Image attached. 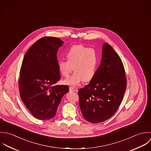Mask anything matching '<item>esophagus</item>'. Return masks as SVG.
Returning <instances> with one entry per match:
<instances>
[{
  "instance_id": "esophagus-1",
  "label": "esophagus",
  "mask_w": 151,
  "mask_h": 151,
  "mask_svg": "<svg viewBox=\"0 0 151 151\" xmlns=\"http://www.w3.org/2000/svg\"><path fill=\"white\" fill-rule=\"evenodd\" d=\"M69 91H76V92H77L78 90L75 89L73 87H70V88H69Z\"/></svg>"
}]
</instances>
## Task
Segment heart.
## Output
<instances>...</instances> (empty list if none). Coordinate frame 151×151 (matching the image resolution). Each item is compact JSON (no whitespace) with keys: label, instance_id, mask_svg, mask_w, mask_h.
Segmentation results:
<instances>
[{"label":"heart","instance_id":"b5f03b06","mask_svg":"<svg viewBox=\"0 0 151 151\" xmlns=\"http://www.w3.org/2000/svg\"><path fill=\"white\" fill-rule=\"evenodd\" d=\"M68 60L58 61V68L60 74L67 77L73 70L74 73L63 81L66 85L76 86L83 81L88 82L95 76L98 65L96 52L83 45L72 46L66 54Z\"/></svg>","mask_w":151,"mask_h":151}]
</instances>
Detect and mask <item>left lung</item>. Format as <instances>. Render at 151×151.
Wrapping results in <instances>:
<instances>
[{"mask_svg": "<svg viewBox=\"0 0 151 151\" xmlns=\"http://www.w3.org/2000/svg\"><path fill=\"white\" fill-rule=\"evenodd\" d=\"M127 86L123 63L108 44L103 45L101 63L89 84L78 91L84 119L99 123L112 117L122 100Z\"/></svg>", "mask_w": 151, "mask_h": 151, "instance_id": "obj_1", "label": "left lung"}]
</instances>
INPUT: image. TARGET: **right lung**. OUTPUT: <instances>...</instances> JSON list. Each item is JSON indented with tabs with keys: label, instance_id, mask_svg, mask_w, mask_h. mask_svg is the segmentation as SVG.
Listing matches in <instances>:
<instances>
[{
	"label": "right lung",
	"instance_id": "obj_1",
	"mask_svg": "<svg viewBox=\"0 0 151 151\" xmlns=\"http://www.w3.org/2000/svg\"><path fill=\"white\" fill-rule=\"evenodd\" d=\"M64 42L59 38L44 37L26 53L22 62L19 91L21 99L38 120L53 118L62 97L69 91L66 85H55L60 80L57 52Z\"/></svg>",
	"mask_w": 151,
	"mask_h": 151
}]
</instances>
